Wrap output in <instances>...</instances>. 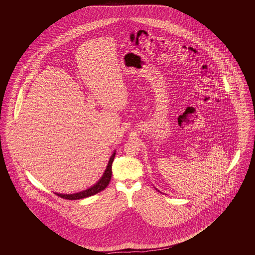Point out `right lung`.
Segmentation results:
<instances>
[{
	"label": "right lung",
	"mask_w": 255,
	"mask_h": 255,
	"mask_svg": "<svg viewBox=\"0 0 255 255\" xmlns=\"http://www.w3.org/2000/svg\"><path fill=\"white\" fill-rule=\"evenodd\" d=\"M115 156H116V152H114L113 155L111 156L109 162H108V165L106 167V170H105L103 176L92 187H90V188H88L86 190H83L81 192L73 193V194H59V193H55V194L59 196L61 198H63V199H66V200H79V199H84V198H87V197L97 194L98 192L104 190L107 187V185L109 184L111 178H112V163L114 161Z\"/></svg>",
	"instance_id": "obj_1"
}]
</instances>
